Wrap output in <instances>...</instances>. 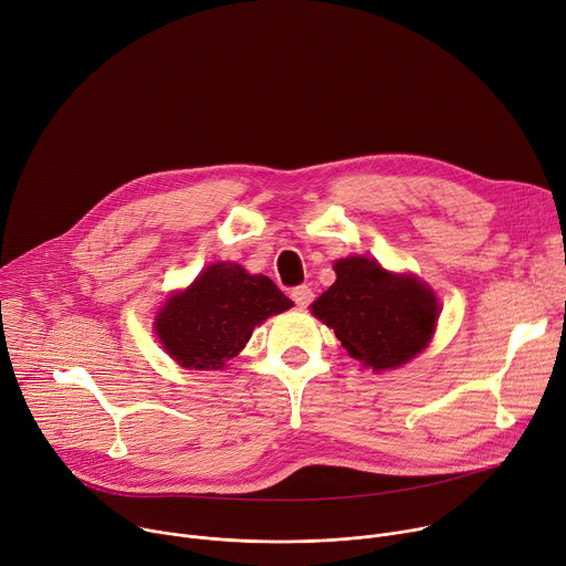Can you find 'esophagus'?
Here are the masks:
<instances>
[{
  "label": "esophagus",
  "mask_w": 566,
  "mask_h": 566,
  "mask_svg": "<svg viewBox=\"0 0 566 566\" xmlns=\"http://www.w3.org/2000/svg\"><path fill=\"white\" fill-rule=\"evenodd\" d=\"M292 298L298 307H307L312 303V298H315V292H312L307 285H298L292 290Z\"/></svg>",
  "instance_id": "1"
}]
</instances>
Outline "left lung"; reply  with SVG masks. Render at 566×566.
Here are the masks:
<instances>
[{
  "label": "left lung",
  "instance_id": "obj_1",
  "mask_svg": "<svg viewBox=\"0 0 566 566\" xmlns=\"http://www.w3.org/2000/svg\"><path fill=\"white\" fill-rule=\"evenodd\" d=\"M333 270L337 281L310 310L335 331L353 359L380 373L427 348L441 312L427 283L364 256L339 259Z\"/></svg>",
  "mask_w": 566,
  "mask_h": 566
}]
</instances>
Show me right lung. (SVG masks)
<instances>
[{
    "instance_id": "add662e5",
    "label": "right lung",
    "mask_w": 566,
    "mask_h": 566,
    "mask_svg": "<svg viewBox=\"0 0 566 566\" xmlns=\"http://www.w3.org/2000/svg\"><path fill=\"white\" fill-rule=\"evenodd\" d=\"M292 301L263 274L235 263L209 265L191 285L166 298L155 317L164 350L184 368L220 370L251 333Z\"/></svg>"
}]
</instances>
